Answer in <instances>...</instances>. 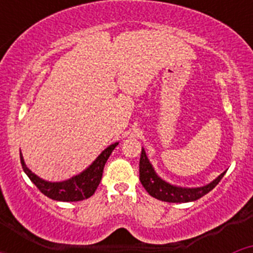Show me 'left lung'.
Wrapping results in <instances>:
<instances>
[{
    "label": "left lung",
    "instance_id": "left-lung-1",
    "mask_svg": "<svg viewBox=\"0 0 253 253\" xmlns=\"http://www.w3.org/2000/svg\"><path fill=\"white\" fill-rule=\"evenodd\" d=\"M225 172L222 175H219L213 182L203 187H196V189H186V187H177L173 185L167 184L166 181H163L157 176L154 172L153 167L149 163L148 158L146 156L144 149H142L139 161V180L142 182L143 187L147 190V193L153 198L162 200L167 203H187L198 200L205 194L214 189L219 184V181L222 180Z\"/></svg>",
    "mask_w": 253,
    "mask_h": 253
}]
</instances>
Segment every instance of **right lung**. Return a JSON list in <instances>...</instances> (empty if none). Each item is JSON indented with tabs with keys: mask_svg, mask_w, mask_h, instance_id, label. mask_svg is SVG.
<instances>
[{
	"mask_svg": "<svg viewBox=\"0 0 253 253\" xmlns=\"http://www.w3.org/2000/svg\"><path fill=\"white\" fill-rule=\"evenodd\" d=\"M116 146L118 143H114L110 147H107L88 169H84L80 175L67 181H62V182H48V181L42 180L26 167L21 153H20V160H21L22 169L44 195L58 202H81L95 194L101 181L105 163Z\"/></svg>",
	"mask_w": 253,
	"mask_h": 253,
	"instance_id": "add662e5",
	"label": "right lung"
}]
</instances>
